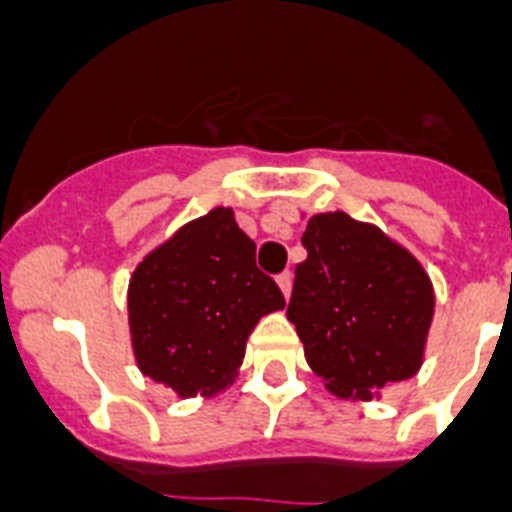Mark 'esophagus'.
<instances>
[{
    "label": "esophagus",
    "mask_w": 512,
    "mask_h": 512,
    "mask_svg": "<svg viewBox=\"0 0 512 512\" xmlns=\"http://www.w3.org/2000/svg\"><path fill=\"white\" fill-rule=\"evenodd\" d=\"M277 285H280L282 295H285V298H290V287H293V274H290V272L277 274Z\"/></svg>",
    "instance_id": "34e87169"
}]
</instances>
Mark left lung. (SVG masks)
<instances>
[{
    "instance_id": "8db88e82",
    "label": "left lung",
    "mask_w": 512,
    "mask_h": 512,
    "mask_svg": "<svg viewBox=\"0 0 512 512\" xmlns=\"http://www.w3.org/2000/svg\"><path fill=\"white\" fill-rule=\"evenodd\" d=\"M287 319L337 398L371 400L411 379L434 314L432 282L379 227L329 211L308 219Z\"/></svg>"
}]
</instances>
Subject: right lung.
I'll use <instances>...</instances> for the list:
<instances>
[{
    "instance_id": "1",
    "label": "right lung",
    "mask_w": 512,
    "mask_h": 512,
    "mask_svg": "<svg viewBox=\"0 0 512 512\" xmlns=\"http://www.w3.org/2000/svg\"><path fill=\"white\" fill-rule=\"evenodd\" d=\"M285 308L232 209L188 222L138 264L128 319L138 369L180 395L225 390L261 316Z\"/></svg>"
}]
</instances>
